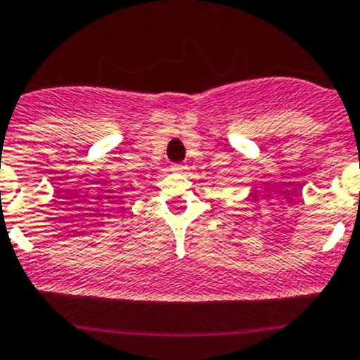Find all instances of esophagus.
Instances as JSON below:
<instances>
[{
	"label": "esophagus",
	"mask_w": 360,
	"mask_h": 360,
	"mask_svg": "<svg viewBox=\"0 0 360 360\" xmlns=\"http://www.w3.org/2000/svg\"><path fill=\"white\" fill-rule=\"evenodd\" d=\"M186 165H183V164H174L172 165V170H174V172H177V174H184V172H186Z\"/></svg>",
	"instance_id": "esophagus-1"
}]
</instances>
